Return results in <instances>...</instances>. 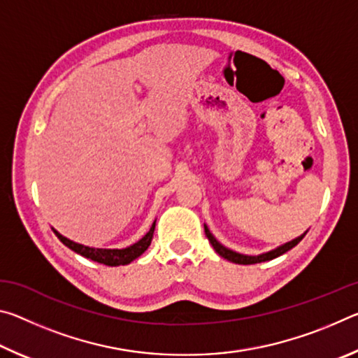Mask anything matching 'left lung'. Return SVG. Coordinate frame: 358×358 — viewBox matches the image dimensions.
<instances>
[{
	"mask_svg": "<svg viewBox=\"0 0 358 358\" xmlns=\"http://www.w3.org/2000/svg\"><path fill=\"white\" fill-rule=\"evenodd\" d=\"M203 227H205V235H207V238H208V241L211 243V246L215 248V251H216L217 254H220L221 257L227 259V260H230V262H234V264H240V265H251V264L266 262V260H271V259H275V257H278V256H281V254L287 252L289 250H292L294 246L299 245L300 241L303 240V237H305V235H306V232H305L303 235H300V237H296L295 240L287 241V243L278 246L276 250H271V251H268V252L259 254V256H245V254L235 252V251H232V250H229V248L222 246V245L220 243V241H217V240L213 237V234L210 232L208 227H207V226H203Z\"/></svg>",
	"mask_w": 358,
	"mask_h": 358,
	"instance_id": "obj_1",
	"label": "left lung"
}]
</instances>
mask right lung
<instances>
[{
	"label": "right lung",
	"mask_w": 358,
	"mask_h": 358,
	"mask_svg": "<svg viewBox=\"0 0 358 358\" xmlns=\"http://www.w3.org/2000/svg\"><path fill=\"white\" fill-rule=\"evenodd\" d=\"M155 226H156V221L151 224V227H150V230L147 232V235H145V237H142L134 245H131L128 248H123V250H102V248L83 246L80 243H76V241L63 237V235L57 232L55 229H53V232H55V235L59 238V241H62L63 245L68 246L69 250H72L74 252L80 254V256L87 257V259H92V260H94V262L104 264V265H108V266H118V265L131 264L132 260L137 259L138 256H142V254L148 250L151 240H153Z\"/></svg>",
	"instance_id": "add662e5"
}]
</instances>
